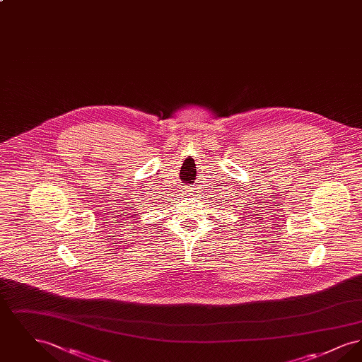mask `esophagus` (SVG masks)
<instances>
[{"label": "esophagus", "instance_id": "obj_1", "mask_svg": "<svg viewBox=\"0 0 362 362\" xmlns=\"http://www.w3.org/2000/svg\"><path fill=\"white\" fill-rule=\"evenodd\" d=\"M187 192H189V195H192V191H191V189H187Z\"/></svg>", "mask_w": 362, "mask_h": 362}]
</instances>
